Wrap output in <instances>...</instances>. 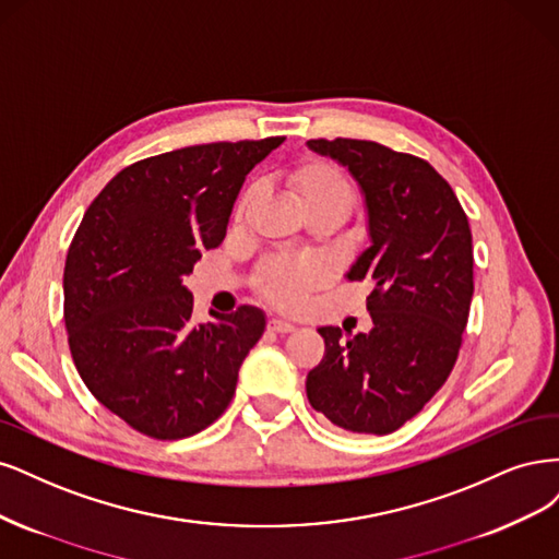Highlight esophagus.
Segmentation results:
<instances>
[{
  "mask_svg": "<svg viewBox=\"0 0 559 559\" xmlns=\"http://www.w3.org/2000/svg\"><path fill=\"white\" fill-rule=\"evenodd\" d=\"M266 330L274 332V334H290L295 330V325H293V322H287V320L272 318V320L266 322Z\"/></svg>",
  "mask_w": 559,
  "mask_h": 559,
  "instance_id": "esophagus-1",
  "label": "esophagus"
}]
</instances>
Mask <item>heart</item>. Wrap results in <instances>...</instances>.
I'll return each instance as SVG.
<instances>
[{"instance_id":"1","label":"heart","mask_w":559,"mask_h":559,"mask_svg":"<svg viewBox=\"0 0 559 559\" xmlns=\"http://www.w3.org/2000/svg\"><path fill=\"white\" fill-rule=\"evenodd\" d=\"M285 183L297 197L311 223L336 227L344 223L357 204V188L348 171L328 157H306L285 171ZM262 186L250 183L231 213L234 227H243L250 211L260 200ZM328 274L311 258H266L253 272L258 295L281 311H297Z\"/></svg>"}]
</instances>
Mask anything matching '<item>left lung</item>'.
<instances>
[{
    "mask_svg": "<svg viewBox=\"0 0 559 559\" xmlns=\"http://www.w3.org/2000/svg\"><path fill=\"white\" fill-rule=\"evenodd\" d=\"M362 186L371 246L348 272L367 281L369 334L320 328L325 355L306 376L316 411L355 435H390L418 416L455 367L474 295L469 218L427 159L365 139H311Z\"/></svg>",
    "mask_w": 559,
    "mask_h": 559,
    "instance_id": "left-lung-1",
    "label": "left lung"
}]
</instances>
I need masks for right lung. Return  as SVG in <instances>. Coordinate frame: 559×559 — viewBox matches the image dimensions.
<instances>
[{
	"instance_id": "obj_1",
	"label": "right lung",
	"mask_w": 559,
	"mask_h": 559,
	"mask_svg": "<svg viewBox=\"0 0 559 559\" xmlns=\"http://www.w3.org/2000/svg\"><path fill=\"white\" fill-rule=\"evenodd\" d=\"M285 136L200 143L139 159L87 206L67 250L69 350L93 397L139 435L176 441L218 420L264 332L250 306L192 322L183 287L227 234L234 200Z\"/></svg>"
}]
</instances>
